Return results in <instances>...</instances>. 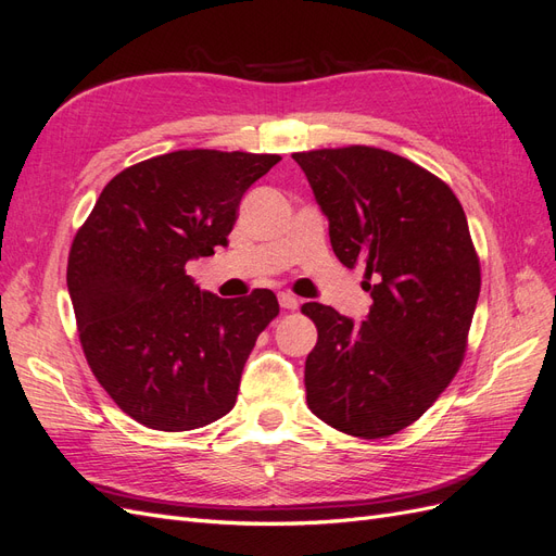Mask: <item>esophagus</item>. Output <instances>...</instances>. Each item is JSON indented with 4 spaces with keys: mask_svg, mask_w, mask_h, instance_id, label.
<instances>
[{
    "mask_svg": "<svg viewBox=\"0 0 556 556\" xmlns=\"http://www.w3.org/2000/svg\"><path fill=\"white\" fill-rule=\"evenodd\" d=\"M278 301H280V308H285V311L299 308V299H296L292 292H280V294H278Z\"/></svg>",
    "mask_w": 556,
    "mask_h": 556,
    "instance_id": "esophagus-1",
    "label": "esophagus"
}]
</instances>
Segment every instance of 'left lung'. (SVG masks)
<instances>
[{
	"label": "left lung",
	"mask_w": 556,
	"mask_h": 556,
	"mask_svg": "<svg viewBox=\"0 0 556 556\" xmlns=\"http://www.w3.org/2000/svg\"><path fill=\"white\" fill-rule=\"evenodd\" d=\"M336 257L364 266L374 304L364 323L301 306L317 327L306 357L308 408L359 439L410 427L450 384L466 352L480 262L459 199L415 162L380 148L294 153Z\"/></svg>",
	"instance_id": "8db88e82"
}]
</instances>
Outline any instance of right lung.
Here are the masks:
<instances>
[{
	"instance_id": "right-lung-1",
	"label": "right lung",
	"mask_w": 556,
	"mask_h": 556,
	"mask_svg": "<svg viewBox=\"0 0 556 556\" xmlns=\"http://www.w3.org/2000/svg\"><path fill=\"white\" fill-rule=\"evenodd\" d=\"M278 155L176 150L117 174L76 233L66 288L94 378L137 422L190 431L237 403L278 315L271 290L220 299L185 264L227 245L241 197Z\"/></svg>"
}]
</instances>
